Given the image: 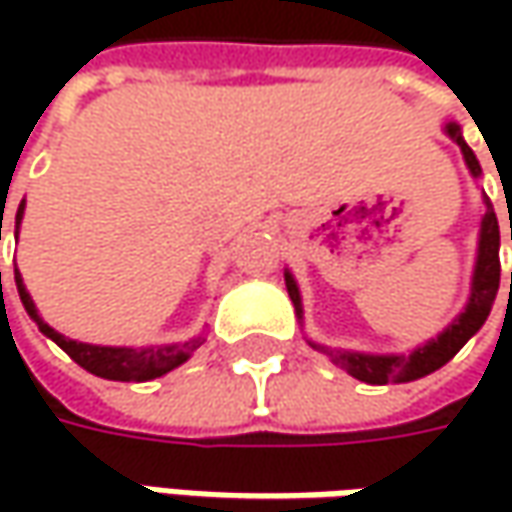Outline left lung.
<instances>
[{"mask_svg": "<svg viewBox=\"0 0 512 512\" xmlns=\"http://www.w3.org/2000/svg\"><path fill=\"white\" fill-rule=\"evenodd\" d=\"M22 213H25V199L16 210V233H19V225H22ZM0 236H2V216H0ZM13 276H16V290H19V299L28 310V316L39 325V330L48 336L50 342H56L65 353H68L73 362L79 367H85L88 373L99 376V379H110V382H150L156 376H165L170 370H176L179 364H185L190 359V353L199 347V342L185 344H156V347H110V344H90V342H76V339H68L62 336L59 330L53 327L39 316V310L30 299L28 287L22 282V273L16 267V259H13ZM0 293H2V273H0ZM356 364V359H350Z\"/></svg>", "mask_w": 512, "mask_h": 512, "instance_id": "left-lung-1", "label": "left lung"}]
</instances>
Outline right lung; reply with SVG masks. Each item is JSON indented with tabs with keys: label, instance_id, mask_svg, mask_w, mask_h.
Returning a JSON list of instances; mask_svg holds the SVG:
<instances>
[{
	"label": "right lung",
	"instance_id": "1",
	"mask_svg": "<svg viewBox=\"0 0 512 512\" xmlns=\"http://www.w3.org/2000/svg\"><path fill=\"white\" fill-rule=\"evenodd\" d=\"M447 136L462 148L464 162L473 176H482L479 159L476 153L467 148V142L462 139V128L459 125H447ZM510 239H512V222H510ZM499 219L493 213L490 199H484V216L482 230H479V256H476V270H473V285H470V302L464 307V313H459V319L447 327L444 333H439L433 342L422 344L419 350H413L410 356H359L356 364L359 370H353V376H359L362 382L370 384H387V379L393 382H413L422 379L427 373L439 370L442 364H447L464 342L484 325V319L490 316V307L496 302L499 293V282H502V262H499ZM287 293L290 302L296 307L299 319H302V296H299V285L293 279V273H285ZM510 293H512V273H510Z\"/></svg>",
	"mask_w": 512,
	"mask_h": 512
}]
</instances>
